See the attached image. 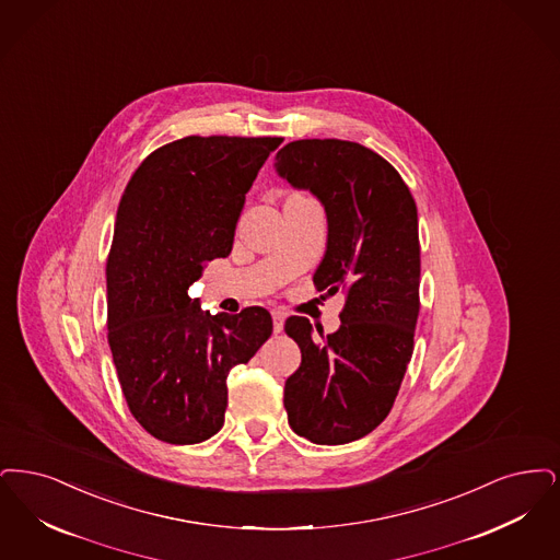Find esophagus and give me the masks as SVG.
Instances as JSON below:
<instances>
[{
    "label": "esophagus",
    "mask_w": 560,
    "mask_h": 560,
    "mask_svg": "<svg viewBox=\"0 0 560 560\" xmlns=\"http://www.w3.org/2000/svg\"><path fill=\"white\" fill-rule=\"evenodd\" d=\"M271 317H273V332L280 335L282 328H284V314H282V312H273Z\"/></svg>",
    "instance_id": "34e87169"
}]
</instances>
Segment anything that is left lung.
<instances>
[{"label": "left lung", "mask_w": 560, "mask_h": 560, "mask_svg": "<svg viewBox=\"0 0 560 560\" xmlns=\"http://www.w3.org/2000/svg\"><path fill=\"white\" fill-rule=\"evenodd\" d=\"M276 171L324 205L328 243L317 291L345 292L341 328L314 332L291 316L301 365L284 385L292 431L317 445L372 433L390 412L413 351L420 312L418 213L410 188L374 150L345 140H296Z\"/></svg>", "instance_id": "1"}]
</instances>
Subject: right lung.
I'll return each mask as SVG.
<instances>
[{
    "instance_id": "add662e5",
    "label": "right lung",
    "mask_w": 560,
    "mask_h": 560,
    "mask_svg": "<svg viewBox=\"0 0 560 560\" xmlns=\"http://www.w3.org/2000/svg\"><path fill=\"white\" fill-rule=\"evenodd\" d=\"M280 144L188 136L148 154L122 192L106 261L108 345L129 412L165 443L218 433L230 370L271 335L268 310L211 316L188 289L230 255L244 195Z\"/></svg>"
}]
</instances>
